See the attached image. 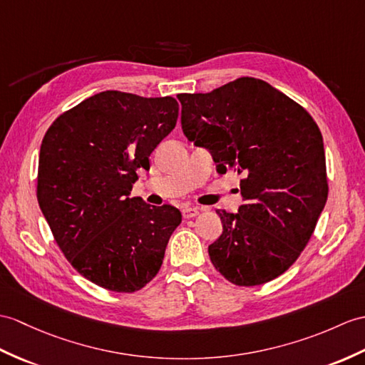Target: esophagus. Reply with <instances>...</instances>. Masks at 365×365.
Masks as SVG:
<instances>
[{
	"label": "esophagus",
	"instance_id": "obj_1",
	"mask_svg": "<svg viewBox=\"0 0 365 365\" xmlns=\"http://www.w3.org/2000/svg\"><path fill=\"white\" fill-rule=\"evenodd\" d=\"M199 208L197 207H185L183 210H182V216L185 217V219H191V217H194V216H197L199 215Z\"/></svg>",
	"mask_w": 365,
	"mask_h": 365
}]
</instances>
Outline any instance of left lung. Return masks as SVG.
Instances as JSON below:
<instances>
[{"mask_svg": "<svg viewBox=\"0 0 365 365\" xmlns=\"http://www.w3.org/2000/svg\"><path fill=\"white\" fill-rule=\"evenodd\" d=\"M177 98L185 137L211 152L219 174L242 175L238 213L217 210L222 235L208 245L213 266L238 286L284 274L307 247L328 197L316 121L255 78Z\"/></svg>", "mask_w": 365, "mask_h": 365, "instance_id": "1", "label": "left lung"}]
</instances>
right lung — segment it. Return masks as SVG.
<instances>
[{
    "label": "right lung",
    "mask_w": 365,
    "mask_h": 365,
    "mask_svg": "<svg viewBox=\"0 0 365 365\" xmlns=\"http://www.w3.org/2000/svg\"><path fill=\"white\" fill-rule=\"evenodd\" d=\"M179 118L171 96L115 90L66 110L41 141L37 200L65 258L104 289L135 292L162 267L182 222L173 205L129 197L138 169Z\"/></svg>",
    "instance_id": "right-lung-1"
}]
</instances>
